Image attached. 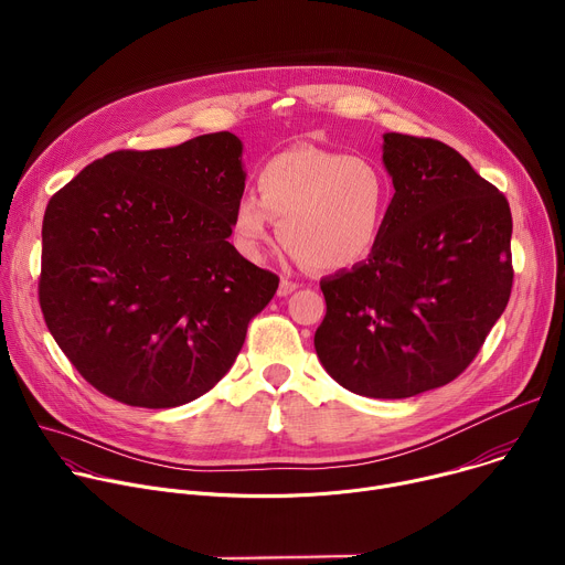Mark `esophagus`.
<instances>
[{
  "label": "esophagus",
  "instance_id": "obj_1",
  "mask_svg": "<svg viewBox=\"0 0 565 565\" xmlns=\"http://www.w3.org/2000/svg\"><path fill=\"white\" fill-rule=\"evenodd\" d=\"M297 288H299V284H295V281H290V279H281V281H279V288H277V295H279V297H288V295H292Z\"/></svg>",
  "mask_w": 565,
  "mask_h": 565
}]
</instances>
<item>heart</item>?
Returning a JSON list of instances; mask_svg holds the SVG:
<instances>
[{"instance_id":"obj_1","label":"heart","mask_w":565,"mask_h":565,"mask_svg":"<svg viewBox=\"0 0 565 565\" xmlns=\"http://www.w3.org/2000/svg\"><path fill=\"white\" fill-rule=\"evenodd\" d=\"M255 194L232 210V241L250 262H262L275 241L312 270L338 273L364 264L377 248L391 205V181L371 158L315 145L273 156L257 174Z\"/></svg>"}]
</instances>
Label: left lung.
Masks as SVG:
<instances>
[{
  "instance_id": "obj_1",
  "label": "left lung",
  "mask_w": 565,
  "mask_h": 565,
  "mask_svg": "<svg viewBox=\"0 0 565 565\" xmlns=\"http://www.w3.org/2000/svg\"><path fill=\"white\" fill-rule=\"evenodd\" d=\"M393 181L375 253L321 279L315 351L344 388L399 399L458 377L512 290L508 199L434 138L384 134Z\"/></svg>"
}]
</instances>
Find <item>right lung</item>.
I'll list each match as a JSON object with an SVG mask.
<instances>
[{"instance_id":"1","label":"right lung","mask_w":565,"mask_h":565,"mask_svg":"<svg viewBox=\"0 0 565 565\" xmlns=\"http://www.w3.org/2000/svg\"><path fill=\"white\" fill-rule=\"evenodd\" d=\"M230 131L94 160L46 205L40 306L92 386L145 409L207 393L279 277L230 244L244 194Z\"/></svg>"}]
</instances>
